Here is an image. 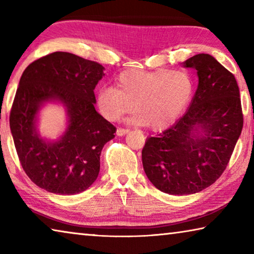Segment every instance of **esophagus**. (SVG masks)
<instances>
[{
    "label": "esophagus",
    "instance_id": "1",
    "mask_svg": "<svg viewBox=\"0 0 254 254\" xmlns=\"http://www.w3.org/2000/svg\"><path fill=\"white\" fill-rule=\"evenodd\" d=\"M130 132V130H127V128H122V127H119L118 131H117V134L119 136H122V135H126L127 133Z\"/></svg>",
    "mask_w": 254,
    "mask_h": 254
}]
</instances>
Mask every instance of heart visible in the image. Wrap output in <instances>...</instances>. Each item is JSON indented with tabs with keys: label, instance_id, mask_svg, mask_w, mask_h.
<instances>
[{
	"label": "heart",
	"instance_id": "obj_1",
	"mask_svg": "<svg viewBox=\"0 0 254 254\" xmlns=\"http://www.w3.org/2000/svg\"><path fill=\"white\" fill-rule=\"evenodd\" d=\"M194 80L185 70L130 69L117 78V88L103 86L96 93L101 114L115 121L134 109L128 121L154 130L173 124L191 101Z\"/></svg>",
	"mask_w": 254,
	"mask_h": 254
}]
</instances>
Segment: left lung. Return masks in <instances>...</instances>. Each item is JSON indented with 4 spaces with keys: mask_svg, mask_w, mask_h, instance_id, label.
<instances>
[{
    "mask_svg": "<svg viewBox=\"0 0 254 254\" xmlns=\"http://www.w3.org/2000/svg\"><path fill=\"white\" fill-rule=\"evenodd\" d=\"M192 68L198 86L182 118L145 141L142 165L148 179L170 195H190L221 177L243 127L234 75L213 56L198 54L183 63Z\"/></svg>",
    "mask_w": 254,
    "mask_h": 254,
    "instance_id": "1",
    "label": "left lung"
}]
</instances>
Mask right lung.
<instances>
[{
	"instance_id": "add662e5",
	"label": "right lung",
	"mask_w": 254,
	"mask_h": 254,
	"mask_svg": "<svg viewBox=\"0 0 254 254\" xmlns=\"http://www.w3.org/2000/svg\"><path fill=\"white\" fill-rule=\"evenodd\" d=\"M104 67L70 53L56 51L25 68L10 113V128L21 166L32 182L57 195L91 187L100 157L117 128L95 110L96 85ZM47 102L66 111L67 126L57 140L42 138L39 112Z\"/></svg>"
}]
</instances>
